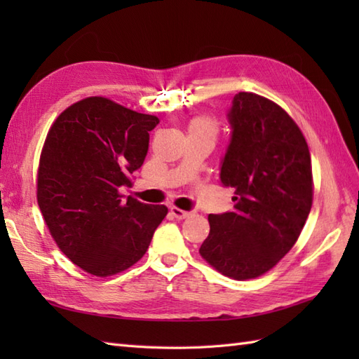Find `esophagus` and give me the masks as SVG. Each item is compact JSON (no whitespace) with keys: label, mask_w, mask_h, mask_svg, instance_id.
<instances>
[{"label":"esophagus","mask_w":359,"mask_h":359,"mask_svg":"<svg viewBox=\"0 0 359 359\" xmlns=\"http://www.w3.org/2000/svg\"><path fill=\"white\" fill-rule=\"evenodd\" d=\"M170 211H171V215H172L175 219H187L189 215H191V212H189V211H184V210L177 208V207H171Z\"/></svg>","instance_id":"34e87169"}]
</instances>
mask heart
Segmentation results:
<instances>
[{
    "label": "heart",
    "mask_w": 359,
    "mask_h": 359,
    "mask_svg": "<svg viewBox=\"0 0 359 359\" xmlns=\"http://www.w3.org/2000/svg\"><path fill=\"white\" fill-rule=\"evenodd\" d=\"M187 131L188 135L203 137V139H208L215 143L219 134V125L215 117L208 116V114H199V116H196L188 121Z\"/></svg>",
    "instance_id": "b5f03b06"
}]
</instances>
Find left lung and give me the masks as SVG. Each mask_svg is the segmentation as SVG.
<instances>
[{
    "mask_svg": "<svg viewBox=\"0 0 359 359\" xmlns=\"http://www.w3.org/2000/svg\"><path fill=\"white\" fill-rule=\"evenodd\" d=\"M231 142L220 168L234 210L210 215L199 253L236 280L270 271L296 243L313 203L309 144L279 104L239 93L228 114Z\"/></svg>",
    "mask_w": 359,
    "mask_h": 359,
    "instance_id": "8db88e82",
    "label": "left lung"
}]
</instances>
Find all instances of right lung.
Instances as JSON below:
<instances>
[{
  "mask_svg": "<svg viewBox=\"0 0 359 359\" xmlns=\"http://www.w3.org/2000/svg\"><path fill=\"white\" fill-rule=\"evenodd\" d=\"M158 118L104 97H88L53 121L41 149L36 201L58 248L98 278L128 270L147 253L165 205H148L121 187L143 165Z\"/></svg>",
  "mask_w": 359,
  "mask_h": 359,
  "instance_id": "obj_1",
  "label": "right lung"
}]
</instances>
